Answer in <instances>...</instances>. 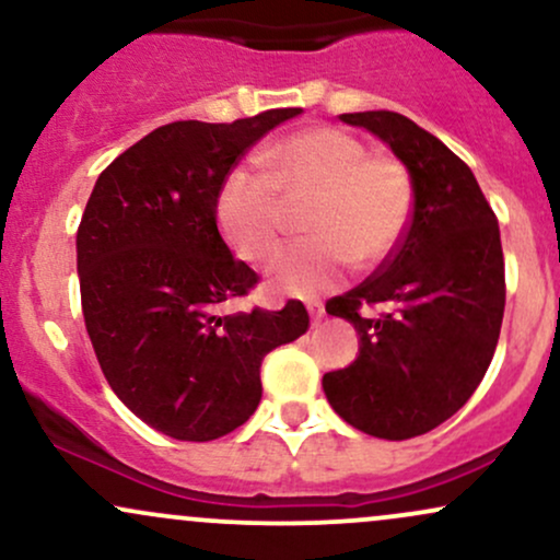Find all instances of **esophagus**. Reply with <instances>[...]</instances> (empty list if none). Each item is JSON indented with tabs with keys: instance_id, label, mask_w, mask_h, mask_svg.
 Returning <instances> with one entry per match:
<instances>
[{
	"instance_id": "esophagus-1",
	"label": "esophagus",
	"mask_w": 560,
	"mask_h": 560,
	"mask_svg": "<svg viewBox=\"0 0 560 560\" xmlns=\"http://www.w3.org/2000/svg\"><path fill=\"white\" fill-rule=\"evenodd\" d=\"M307 311H311L313 326H318L320 318H324V305H320V302H311V305H307Z\"/></svg>"
}]
</instances>
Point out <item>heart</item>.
<instances>
[{"instance_id": "1", "label": "heart", "mask_w": 560, "mask_h": 560, "mask_svg": "<svg viewBox=\"0 0 560 560\" xmlns=\"http://www.w3.org/2000/svg\"><path fill=\"white\" fill-rule=\"evenodd\" d=\"M262 173L234 168L215 197V221L229 247L262 262L281 240L284 205L305 202L302 240L268 268L281 294L313 298L350 271L378 268L400 249L413 221L416 189L402 160L369 152L365 141L337 126H311L262 147Z\"/></svg>"}]
</instances>
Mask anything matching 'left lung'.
<instances>
[{"instance_id":"obj_1","label":"left lung","mask_w":560,"mask_h":560,"mask_svg":"<svg viewBox=\"0 0 560 560\" xmlns=\"http://www.w3.org/2000/svg\"><path fill=\"white\" fill-rule=\"evenodd\" d=\"M376 133L410 171L413 221L392 258L326 313L350 320L358 358L324 374L331 408L378 440L432 432L464 408L494 355L505 311L500 229L477 178L400 113L339 115ZM369 306L380 313L369 317Z\"/></svg>"}]
</instances>
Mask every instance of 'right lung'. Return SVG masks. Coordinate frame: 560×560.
<instances>
[{
  "instance_id": "obj_1",
  "label": "right lung",
  "mask_w": 560,
  "mask_h": 560,
  "mask_svg": "<svg viewBox=\"0 0 560 560\" xmlns=\"http://www.w3.org/2000/svg\"><path fill=\"white\" fill-rule=\"evenodd\" d=\"M300 113L160 126L100 173L83 210L75 253L96 361L120 402L173 440L242 427L260 402L262 358L311 326L298 300L221 313L258 273L231 255L215 221L226 173Z\"/></svg>"
}]
</instances>
